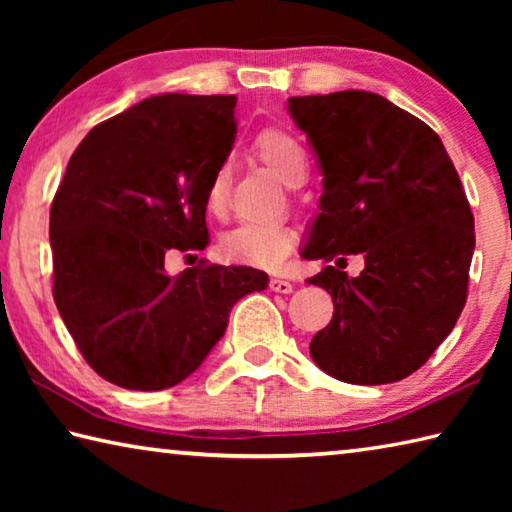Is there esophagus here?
Listing matches in <instances>:
<instances>
[{
  "label": "esophagus",
  "instance_id": "obj_1",
  "mask_svg": "<svg viewBox=\"0 0 512 512\" xmlns=\"http://www.w3.org/2000/svg\"><path fill=\"white\" fill-rule=\"evenodd\" d=\"M268 287L275 293H291L293 291V284L289 280H282V277H273L271 282H268Z\"/></svg>",
  "mask_w": 512,
  "mask_h": 512
}]
</instances>
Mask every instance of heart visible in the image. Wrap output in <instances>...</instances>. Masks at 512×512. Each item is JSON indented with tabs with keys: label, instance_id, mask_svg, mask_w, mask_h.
<instances>
[{
	"label": "heart",
	"instance_id": "heart-1",
	"mask_svg": "<svg viewBox=\"0 0 512 512\" xmlns=\"http://www.w3.org/2000/svg\"><path fill=\"white\" fill-rule=\"evenodd\" d=\"M255 153L284 185L298 187L305 180L307 158L293 135L282 128H266L257 135ZM228 196V169L219 167L207 185V207L221 212ZM296 232L282 223H241L221 237V250L228 259L257 266H280L291 253Z\"/></svg>",
	"mask_w": 512,
	"mask_h": 512
}]
</instances>
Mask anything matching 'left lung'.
<instances>
[{"mask_svg": "<svg viewBox=\"0 0 512 512\" xmlns=\"http://www.w3.org/2000/svg\"><path fill=\"white\" fill-rule=\"evenodd\" d=\"M287 108L323 171L300 257L325 262L309 284L332 296L334 316L311 359L345 384H393L436 352L465 307L474 216L461 178L440 137L375 92L291 97ZM348 254L367 262L357 278L340 271Z\"/></svg>", "mask_w": 512, "mask_h": 512, "instance_id": "8db88e82", "label": "left lung"}]
</instances>
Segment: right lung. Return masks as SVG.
<instances>
[{
    "mask_svg": "<svg viewBox=\"0 0 512 512\" xmlns=\"http://www.w3.org/2000/svg\"><path fill=\"white\" fill-rule=\"evenodd\" d=\"M235 94H160L85 135L49 216L54 300L85 361L128 391H164L207 359L253 266L164 259L210 244L207 185L235 144Z\"/></svg>",
    "mask_w": 512,
    "mask_h": 512,
    "instance_id": "right-lung-1",
    "label": "right lung"
}]
</instances>
